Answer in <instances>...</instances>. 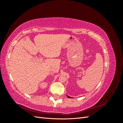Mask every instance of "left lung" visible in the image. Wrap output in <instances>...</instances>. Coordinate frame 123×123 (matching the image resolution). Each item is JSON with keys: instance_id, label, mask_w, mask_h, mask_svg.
Segmentation results:
<instances>
[{"instance_id": "8db88e82", "label": "left lung", "mask_w": 123, "mask_h": 123, "mask_svg": "<svg viewBox=\"0 0 123 123\" xmlns=\"http://www.w3.org/2000/svg\"><path fill=\"white\" fill-rule=\"evenodd\" d=\"M67 97H68V98H72L71 97H70V96H68V95H67Z\"/></svg>"}]
</instances>
